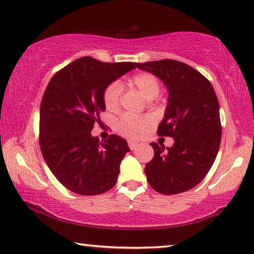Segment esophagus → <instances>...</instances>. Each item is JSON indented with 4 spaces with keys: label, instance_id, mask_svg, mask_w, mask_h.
Instances as JSON below:
<instances>
[{
    "label": "esophagus",
    "instance_id": "obj_1",
    "mask_svg": "<svg viewBox=\"0 0 254 254\" xmlns=\"http://www.w3.org/2000/svg\"><path fill=\"white\" fill-rule=\"evenodd\" d=\"M127 144H128V147H130L131 150H134L135 147L137 146V143H136V142H134V141H131V140L127 142Z\"/></svg>",
    "mask_w": 254,
    "mask_h": 254
}]
</instances>
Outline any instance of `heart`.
I'll return each instance as SVG.
<instances>
[{
  "instance_id": "obj_1",
  "label": "heart",
  "mask_w": 254,
  "mask_h": 254,
  "mask_svg": "<svg viewBox=\"0 0 254 254\" xmlns=\"http://www.w3.org/2000/svg\"><path fill=\"white\" fill-rule=\"evenodd\" d=\"M132 83L147 100H153L159 95L161 86L158 77L147 72L137 73L132 77ZM123 92V86L119 81L112 82L108 85L104 91L103 100L104 104L110 111L118 110L120 105V100ZM150 123V119L147 117H133V115L126 114L119 120L118 130L121 134L127 137H139L145 131L147 124Z\"/></svg>"
}]
</instances>
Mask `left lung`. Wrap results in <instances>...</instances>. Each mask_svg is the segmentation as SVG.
Returning <instances> with one entry per match:
<instances>
[{
	"label": "left lung",
	"mask_w": 254,
	"mask_h": 254,
	"mask_svg": "<svg viewBox=\"0 0 254 254\" xmlns=\"http://www.w3.org/2000/svg\"><path fill=\"white\" fill-rule=\"evenodd\" d=\"M164 83L169 92L158 135L173 137L171 147L150 143L154 156L146 163L147 182L161 194H178L204 179L221 142L220 107L210 81L195 68L174 60L136 63Z\"/></svg>",
	"instance_id": "obj_1"
}]
</instances>
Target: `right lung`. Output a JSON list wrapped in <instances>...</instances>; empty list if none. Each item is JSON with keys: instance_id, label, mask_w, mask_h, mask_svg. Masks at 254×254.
<instances>
[{"instance_id": "right-lung-1", "label": "right lung", "mask_w": 254, "mask_h": 254, "mask_svg": "<svg viewBox=\"0 0 254 254\" xmlns=\"http://www.w3.org/2000/svg\"><path fill=\"white\" fill-rule=\"evenodd\" d=\"M136 63H104L90 57L75 60L55 73L40 108V146L51 172L68 190L96 195L117 183L120 164L130 151L111 134L105 141L91 134L105 111L104 91Z\"/></svg>"}]
</instances>
